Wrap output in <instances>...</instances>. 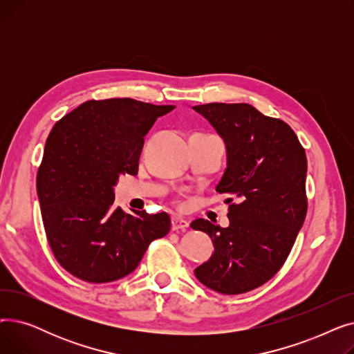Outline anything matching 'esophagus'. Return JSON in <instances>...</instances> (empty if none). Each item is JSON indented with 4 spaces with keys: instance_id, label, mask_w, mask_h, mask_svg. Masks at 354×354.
I'll return each instance as SVG.
<instances>
[{
    "instance_id": "1",
    "label": "esophagus",
    "mask_w": 354,
    "mask_h": 354,
    "mask_svg": "<svg viewBox=\"0 0 354 354\" xmlns=\"http://www.w3.org/2000/svg\"><path fill=\"white\" fill-rule=\"evenodd\" d=\"M188 228H189V222L188 221H185V219H182L179 216H174L172 218V231H182V232H185Z\"/></svg>"
}]
</instances>
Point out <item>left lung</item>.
Segmentation results:
<instances>
[{"instance_id":"8db88e82","label":"left lung","mask_w":354,"mask_h":354,"mask_svg":"<svg viewBox=\"0 0 354 354\" xmlns=\"http://www.w3.org/2000/svg\"><path fill=\"white\" fill-rule=\"evenodd\" d=\"M194 110L224 139L228 166L216 192L230 198V227L205 219L191 227L211 236L214 254L195 270L208 288L251 291L280 271L307 215V156L294 130L248 103H208Z\"/></svg>"}]
</instances>
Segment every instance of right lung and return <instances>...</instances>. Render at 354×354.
Returning a JSON list of instances; mask_svg holds the SVG:
<instances>
[{
  "label": "right lung",
  "instance_id": "right-lung-1",
  "mask_svg": "<svg viewBox=\"0 0 354 354\" xmlns=\"http://www.w3.org/2000/svg\"><path fill=\"white\" fill-rule=\"evenodd\" d=\"M172 109L129 97L87 100L53 126L37 195L47 243L71 275L116 281L171 231L166 212L133 215L115 207L113 187L120 175H138L145 135Z\"/></svg>",
  "mask_w": 354,
  "mask_h": 354
}]
</instances>
